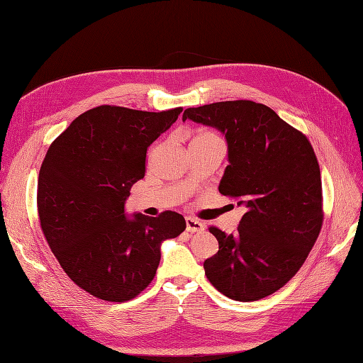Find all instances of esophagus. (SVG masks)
Returning a JSON list of instances; mask_svg holds the SVG:
<instances>
[{
  "mask_svg": "<svg viewBox=\"0 0 363 363\" xmlns=\"http://www.w3.org/2000/svg\"><path fill=\"white\" fill-rule=\"evenodd\" d=\"M186 230H188V232H192V233L204 232V224L201 221H199V219L188 216V218H186Z\"/></svg>",
  "mask_w": 363,
  "mask_h": 363,
  "instance_id": "34e87169",
  "label": "esophagus"
}]
</instances>
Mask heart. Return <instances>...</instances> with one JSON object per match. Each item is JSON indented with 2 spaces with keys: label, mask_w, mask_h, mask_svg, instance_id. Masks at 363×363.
<instances>
[{
  "label": "heart",
  "mask_w": 363,
  "mask_h": 363,
  "mask_svg": "<svg viewBox=\"0 0 363 363\" xmlns=\"http://www.w3.org/2000/svg\"><path fill=\"white\" fill-rule=\"evenodd\" d=\"M215 138H218L213 131H208V130H200L199 133L195 135V138L192 139V142H195V140H207V139H215Z\"/></svg>",
  "instance_id": "obj_1"
}]
</instances>
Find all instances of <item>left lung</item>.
<instances>
[{
    "instance_id": "1",
    "label": "left lung",
    "mask_w": 363,
    "mask_h": 363,
    "mask_svg": "<svg viewBox=\"0 0 363 363\" xmlns=\"http://www.w3.org/2000/svg\"><path fill=\"white\" fill-rule=\"evenodd\" d=\"M218 128L228 145L219 192L238 200V232L211 227L219 250L204 260L213 286L236 301L283 288L301 268L323 227V186L315 151L301 131L248 100L189 107L183 121Z\"/></svg>"
}]
</instances>
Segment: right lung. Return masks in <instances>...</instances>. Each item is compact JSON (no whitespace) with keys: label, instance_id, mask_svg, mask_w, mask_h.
Wrapping results in <instances>:
<instances>
[{"label":"right lung","instance_id":"right-lung-1","mask_svg":"<svg viewBox=\"0 0 363 363\" xmlns=\"http://www.w3.org/2000/svg\"><path fill=\"white\" fill-rule=\"evenodd\" d=\"M182 111L94 107L56 138L42 162L43 236L68 277L96 298H135L156 276L163 240L186 228L177 212L127 218L124 211L131 186L145 175L148 147Z\"/></svg>","mask_w":363,"mask_h":363}]
</instances>
